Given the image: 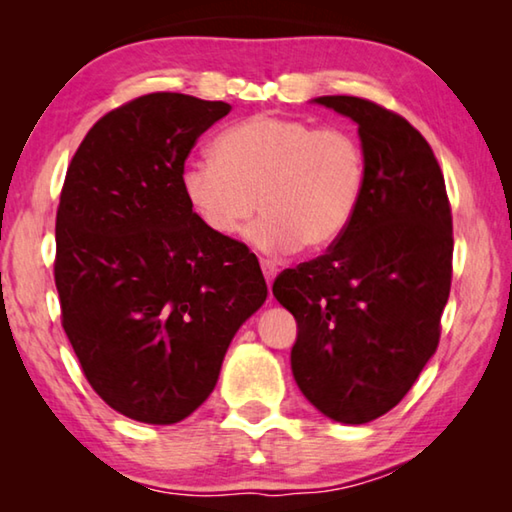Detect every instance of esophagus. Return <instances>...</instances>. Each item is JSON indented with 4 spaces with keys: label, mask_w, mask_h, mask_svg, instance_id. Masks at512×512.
<instances>
[{
    "label": "esophagus",
    "mask_w": 512,
    "mask_h": 512,
    "mask_svg": "<svg viewBox=\"0 0 512 512\" xmlns=\"http://www.w3.org/2000/svg\"><path fill=\"white\" fill-rule=\"evenodd\" d=\"M262 271H264L268 289H271V284H273V280L277 277V273H280V268H277V264L271 262V259H262Z\"/></svg>",
    "instance_id": "1"
}]
</instances>
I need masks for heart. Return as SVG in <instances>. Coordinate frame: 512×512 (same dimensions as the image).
<instances>
[{"label": "heart", "instance_id": "1", "mask_svg": "<svg viewBox=\"0 0 512 512\" xmlns=\"http://www.w3.org/2000/svg\"><path fill=\"white\" fill-rule=\"evenodd\" d=\"M212 158L180 173L189 212L210 235L232 239L259 203L264 214L248 239L266 253L334 244L366 192L368 162L357 137L300 117L241 119L216 135Z\"/></svg>", "mask_w": 512, "mask_h": 512}]
</instances>
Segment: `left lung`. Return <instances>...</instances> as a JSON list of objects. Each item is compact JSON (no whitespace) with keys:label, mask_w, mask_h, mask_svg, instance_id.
Here are the masks:
<instances>
[{"label":"left lung","mask_w":512,"mask_h":512,"mask_svg":"<svg viewBox=\"0 0 512 512\" xmlns=\"http://www.w3.org/2000/svg\"><path fill=\"white\" fill-rule=\"evenodd\" d=\"M316 103L359 126L366 192L348 230L311 262L275 277L298 323L291 370L327 418L366 424L400 404L440 339L452 287V207L427 140L359 97Z\"/></svg>","instance_id":"obj_1"}]
</instances>
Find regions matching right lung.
Returning a JSON list of instances; mask_svg holds the SVG:
<instances>
[{
    "label": "right lung",
    "mask_w": 512,
    "mask_h": 512,
    "mask_svg": "<svg viewBox=\"0 0 512 512\" xmlns=\"http://www.w3.org/2000/svg\"><path fill=\"white\" fill-rule=\"evenodd\" d=\"M230 110L178 92L128 101L90 128L60 192L63 329L97 395L137 422L192 415L266 300L257 257L210 235L180 189L189 151Z\"/></svg>",
    "instance_id": "add662e5"
}]
</instances>
